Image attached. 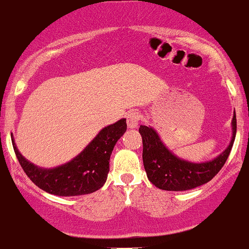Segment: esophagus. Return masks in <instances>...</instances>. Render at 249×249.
<instances>
[{
	"label": "esophagus",
	"mask_w": 249,
	"mask_h": 249,
	"mask_svg": "<svg viewBox=\"0 0 249 249\" xmlns=\"http://www.w3.org/2000/svg\"><path fill=\"white\" fill-rule=\"evenodd\" d=\"M125 119H127L128 127L135 128V127H138L139 122H140L141 115L139 114L138 111H129V113L127 114V116H125Z\"/></svg>",
	"instance_id": "34e87169"
}]
</instances>
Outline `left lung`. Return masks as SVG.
Here are the masks:
<instances>
[{"label": "left lung", "mask_w": 249, "mask_h": 249, "mask_svg": "<svg viewBox=\"0 0 249 249\" xmlns=\"http://www.w3.org/2000/svg\"><path fill=\"white\" fill-rule=\"evenodd\" d=\"M232 138L227 149L211 161L195 162L179 159L164 146L156 130L140 125L142 136V160L147 177L157 188L167 191H184L208 183L215 177L228 159L236 135V115L232 117Z\"/></svg>", "instance_id": "obj_1"}]
</instances>
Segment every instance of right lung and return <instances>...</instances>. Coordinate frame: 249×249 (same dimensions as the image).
Returning a JSON list of instances; mask_svg holds the SVG:
<instances>
[{
	"label": "right lung",
	"mask_w": 249,
	"mask_h": 249,
	"mask_svg": "<svg viewBox=\"0 0 249 249\" xmlns=\"http://www.w3.org/2000/svg\"><path fill=\"white\" fill-rule=\"evenodd\" d=\"M125 129L124 119L103 128L73 160L50 170L36 167L26 160L18 151L14 139L12 142L21 167L38 188L57 196H79L91 194L106 183L111 152Z\"/></svg>",
	"instance_id": "obj_1"
}]
</instances>
